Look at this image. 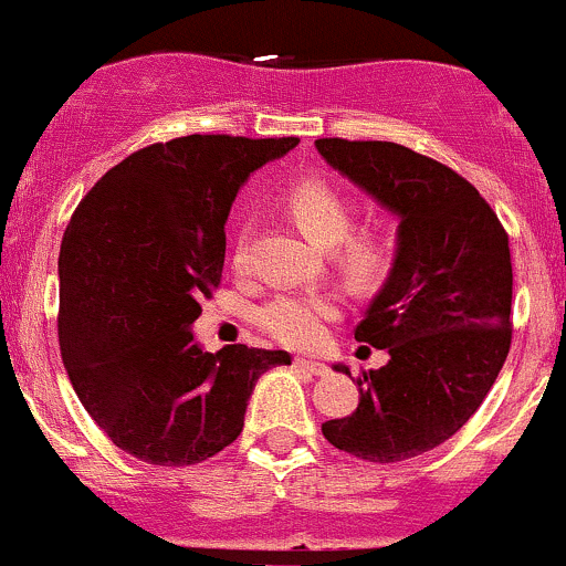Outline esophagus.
<instances>
[{"mask_svg":"<svg viewBox=\"0 0 566 566\" xmlns=\"http://www.w3.org/2000/svg\"><path fill=\"white\" fill-rule=\"evenodd\" d=\"M295 366L303 368V371L314 374V377H323V374H328V366H325L323 360H314V358H295Z\"/></svg>","mask_w":566,"mask_h":566,"instance_id":"esophagus-1","label":"esophagus"}]
</instances>
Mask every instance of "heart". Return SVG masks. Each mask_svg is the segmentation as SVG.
<instances>
[{"instance_id": "b5f03b06", "label": "heart", "mask_w": 566, "mask_h": 566, "mask_svg": "<svg viewBox=\"0 0 566 566\" xmlns=\"http://www.w3.org/2000/svg\"><path fill=\"white\" fill-rule=\"evenodd\" d=\"M284 208L295 224L312 238L317 247H336V260L353 276L368 279L388 263L390 241L385 233L371 228L353 230V203L325 178H301L284 195ZM233 263H247V233L238 235ZM338 314V301L319 290H295L268 298L254 312V323L268 336L287 347H314L323 342L325 328Z\"/></svg>"}]
</instances>
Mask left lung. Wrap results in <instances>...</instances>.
I'll return each mask as SVG.
<instances>
[{
	"instance_id": "obj_1",
	"label": "left lung",
	"mask_w": 566,
	"mask_h": 566,
	"mask_svg": "<svg viewBox=\"0 0 566 566\" xmlns=\"http://www.w3.org/2000/svg\"><path fill=\"white\" fill-rule=\"evenodd\" d=\"M314 146L401 219L388 279L355 328L358 342L388 349L390 360L363 371L358 409L323 423V433L363 461H407L453 437L507 360L510 238L483 195L437 159L388 140Z\"/></svg>"
}]
</instances>
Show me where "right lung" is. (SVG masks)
<instances>
[{"mask_svg":"<svg viewBox=\"0 0 566 566\" xmlns=\"http://www.w3.org/2000/svg\"><path fill=\"white\" fill-rule=\"evenodd\" d=\"M298 138L187 135L99 178L59 252V349L83 409L116 448L192 467L233 444L254 385L284 349L203 353L200 301L222 282L238 189Z\"/></svg>","mask_w":566,"mask_h":566,"instance_id":"1","label":"right lung"}]
</instances>
